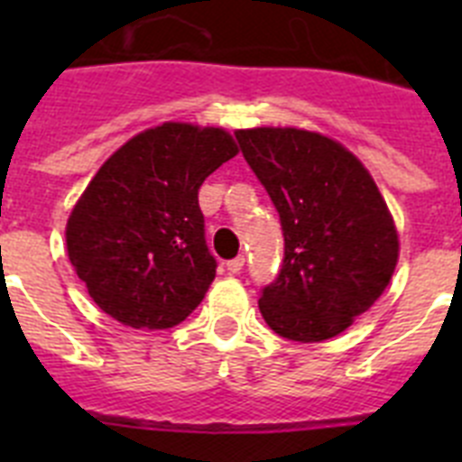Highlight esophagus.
I'll return each instance as SVG.
<instances>
[{
  "instance_id": "obj_1",
  "label": "esophagus",
  "mask_w": 462,
  "mask_h": 462,
  "mask_svg": "<svg viewBox=\"0 0 462 462\" xmlns=\"http://www.w3.org/2000/svg\"><path fill=\"white\" fill-rule=\"evenodd\" d=\"M245 266V256H236V259L226 261V271L228 273H240Z\"/></svg>"
}]
</instances>
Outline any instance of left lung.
<instances>
[{"mask_svg":"<svg viewBox=\"0 0 462 462\" xmlns=\"http://www.w3.org/2000/svg\"><path fill=\"white\" fill-rule=\"evenodd\" d=\"M236 138L284 234L280 273L261 289L263 319L287 340L336 337L373 308L398 263L386 201L333 138L293 126L238 129Z\"/></svg>","mask_w":462,"mask_h":462,"instance_id":"obj_1","label":"left lung"}]
</instances>
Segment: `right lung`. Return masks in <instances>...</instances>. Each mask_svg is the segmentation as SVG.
I'll return each mask as SVG.
<instances>
[{"mask_svg":"<svg viewBox=\"0 0 462 462\" xmlns=\"http://www.w3.org/2000/svg\"><path fill=\"white\" fill-rule=\"evenodd\" d=\"M236 154L219 126L164 122L106 159L67 222L69 261L106 314L132 328H171L201 303L217 261L199 189Z\"/></svg>","mask_w":462,"mask_h":462,"instance_id":"obj_1","label":"right lung"}]
</instances>
